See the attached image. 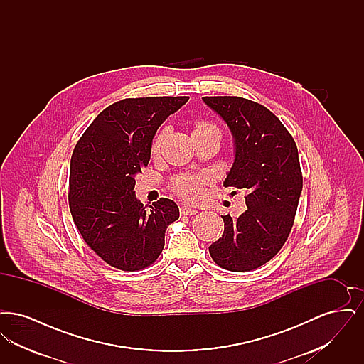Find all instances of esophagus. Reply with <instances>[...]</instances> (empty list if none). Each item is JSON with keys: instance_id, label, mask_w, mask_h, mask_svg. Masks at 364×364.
I'll return each mask as SVG.
<instances>
[{"instance_id": "1", "label": "esophagus", "mask_w": 364, "mask_h": 364, "mask_svg": "<svg viewBox=\"0 0 364 364\" xmlns=\"http://www.w3.org/2000/svg\"><path fill=\"white\" fill-rule=\"evenodd\" d=\"M198 211L195 208H188V206H181L180 208V214L181 215H195Z\"/></svg>"}]
</instances>
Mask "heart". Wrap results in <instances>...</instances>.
I'll return each mask as SVG.
<instances>
[{
    "label": "heart",
    "mask_w": 364,
    "mask_h": 364,
    "mask_svg": "<svg viewBox=\"0 0 364 364\" xmlns=\"http://www.w3.org/2000/svg\"><path fill=\"white\" fill-rule=\"evenodd\" d=\"M208 129H217L213 124L205 120L195 122L193 134L203 132ZM218 131V129H217ZM162 138L156 139L153 144V154L156 156L159 153ZM208 183V176L205 174H181L174 177L171 181V188L177 196H180L186 202H198L203 195V187Z\"/></svg>",
    "instance_id": "obj_1"
}]
</instances>
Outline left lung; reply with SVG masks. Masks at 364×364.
Wrapping results in <instances>:
<instances>
[{
	"mask_svg": "<svg viewBox=\"0 0 364 364\" xmlns=\"http://www.w3.org/2000/svg\"><path fill=\"white\" fill-rule=\"evenodd\" d=\"M228 124L236 146L224 186L244 190L247 210L223 215V237L208 247L230 272H250L273 259L294 226L303 176L292 135L263 105L242 97H203Z\"/></svg>",
	"mask_w": 364,
	"mask_h": 364,
	"instance_id": "8db88e82",
	"label": "left lung"
}]
</instances>
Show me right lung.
Instances as JSON below:
<instances>
[{
  "label": "right lung",
  "mask_w": 364,
  "mask_h": 364,
  "mask_svg": "<svg viewBox=\"0 0 364 364\" xmlns=\"http://www.w3.org/2000/svg\"><path fill=\"white\" fill-rule=\"evenodd\" d=\"M190 97L125 98L107 106L75 146L70 158L73 223L87 245L107 264L136 272L153 264L165 230L178 220L173 200L150 210L135 196V176L149 165L158 127Z\"/></svg>",
  "instance_id": "1"
}]
</instances>
